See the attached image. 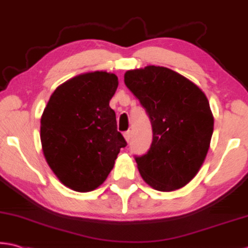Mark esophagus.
Returning a JSON list of instances; mask_svg holds the SVG:
<instances>
[{"label":"esophagus","mask_w":248,"mask_h":248,"mask_svg":"<svg viewBox=\"0 0 248 248\" xmlns=\"http://www.w3.org/2000/svg\"><path fill=\"white\" fill-rule=\"evenodd\" d=\"M124 139H125V141H127V142H130L131 141V138H132V132L129 130V131H127V132H124Z\"/></svg>","instance_id":"esophagus-1"}]
</instances>
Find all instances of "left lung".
<instances>
[{"mask_svg": "<svg viewBox=\"0 0 248 248\" xmlns=\"http://www.w3.org/2000/svg\"><path fill=\"white\" fill-rule=\"evenodd\" d=\"M124 84L152 125L150 149L136 156L143 181L161 192L186 186L202 167L213 133L205 93L174 70L153 65L125 72Z\"/></svg>", "mask_w": 248, "mask_h": 248, "instance_id": "1", "label": "left lung"}]
</instances>
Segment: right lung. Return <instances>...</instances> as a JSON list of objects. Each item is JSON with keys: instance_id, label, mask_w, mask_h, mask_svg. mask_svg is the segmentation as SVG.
<instances>
[{"instance_id": "1", "label": "right lung", "mask_w": 248, "mask_h": 248, "mask_svg": "<svg viewBox=\"0 0 248 248\" xmlns=\"http://www.w3.org/2000/svg\"><path fill=\"white\" fill-rule=\"evenodd\" d=\"M118 77L107 72L78 75L55 89L41 118L46 162L58 180L76 192L101 186L127 142L117 130L109 101Z\"/></svg>"}]
</instances>
